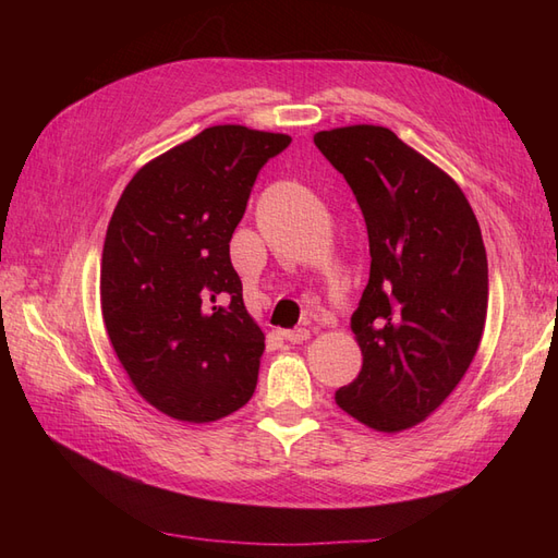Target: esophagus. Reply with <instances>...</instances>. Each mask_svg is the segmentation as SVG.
<instances>
[{"label":"esophagus","instance_id":"obj_1","mask_svg":"<svg viewBox=\"0 0 558 558\" xmlns=\"http://www.w3.org/2000/svg\"><path fill=\"white\" fill-rule=\"evenodd\" d=\"M283 337H286V340H289L291 344H302V342L310 340V330H307V328H293V330H286Z\"/></svg>","mask_w":558,"mask_h":558}]
</instances>
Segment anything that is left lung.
<instances>
[{
    "label": "left lung",
    "instance_id": "left-lung-1",
    "mask_svg": "<svg viewBox=\"0 0 558 558\" xmlns=\"http://www.w3.org/2000/svg\"><path fill=\"white\" fill-rule=\"evenodd\" d=\"M314 144L356 195L369 279L351 330L363 367L335 402L398 433L435 412L475 359L488 302L482 230L463 191L396 132L351 125Z\"/></svg>",
    "mask_w": 558,
    "mask_h": 558
}]
</instances>
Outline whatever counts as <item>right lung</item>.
Instances as JSON below:
<instances>
[{
    "label": "right lung",
    "instance_id": "1",
    "mask_svg": "<svg viewBox=\"0 0 558 558\" xmlns=\"http://www.w3.org/2000/svg\"><path fill=\"white\" fill-rule=\"evenodd\" d=\"M289 134L214 125L132 177L102 251V316L118 361L154 408L207 424L256 391L265 335L230 263L258 172Z\"/></svg>",
    "mask_w": 558,
    "mask_h": 558
}]
</instances>
